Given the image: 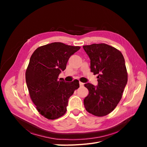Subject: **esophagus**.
Segmentation results:
<instances>
[{
    "label": "esophagus",
    "mask_w": 147,
    "mask_h": 147,
    "mask_svg": "<svg viewBox=\"0 0 147 147\" xmlns=\"http://www.w3.org/2000/svg\"><path fill=\"white\" fill-rule=\"evenodd\" d=\"M79 84H80V86H84V83H82V82H79Z\"/></svg>",
    "instance_id": "1"
}]
</instances>
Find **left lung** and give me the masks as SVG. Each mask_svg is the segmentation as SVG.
Segmentation results:
<instances>
[{
	"mask_svg": "<svg viewBox=\"0 0 147 147\" xmlns=\"http://www.w3.org/2000/svg\"><path fill=\"white\" fill-rule=\"evenodd\" d=\"M91 60V71L97 74V86L88 83L84 99L87 112L97 117L109 114L117 106L127 82L125 61L122 53L105 43L83 46Z\"/></svg>",
	"mask_w": 147,
	"mask_h": 147,
	"instance_id": "left-lung-1",
	"label": "left lung"
}]
</instances>
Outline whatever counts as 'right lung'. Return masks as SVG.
I'll return each instance as SVG.
<instances>
[{
  "instance_id": "obj_1",
  "label": "right lung",
  "mask_w": 147,
  "mask_h": 147,
  "mask_svg": "<svg viewBox=\"0 0 147 147\" xmlns=\"http://www.w3.org/2000/svg\"><path fill=\"white\" fill-rule=\"evenodd\" d=\"M80 48L54 42L38 47L30 57L26 72V84L38 112L49 119L65 113L69 97L80 86L77 80L65 82L58 78L69 57Z\"/></svg>"
}]
</instances>
